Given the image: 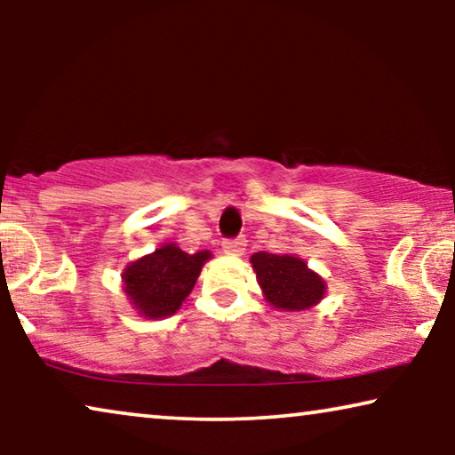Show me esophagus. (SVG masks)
<instances>
[{
  "label": "esophagus",
  "instance_id": "obj_1",
  "mask_svg": "<svg viewBox=\"0 0 455 455\" xmlns=\"http://www.w3.org/2000/svg\"><path fill=\"white\" fill-rule=\"evenodd\" d=\"M246 251V240L235 238V240H226L223 242V252L229 254V257H242Z\"/></svg>",
  "mask_w": 455,
  "mask_h": 455
}]
</instances>
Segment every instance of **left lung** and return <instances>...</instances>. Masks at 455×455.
<instances>
[{"instance_id": "obj_1", "label": "left lung", "mask_w": 455, "mask_h": 455, "mask_svg": "<svg viewBox=\"0 0 455 455\" xmlns=\"http://www.w3.org/2000/svg\"><path fill=\"white\" fill-rule=\"evenodd\" d=\"M251 263L260 291L273 308L300 313L316 307L325 298V279L296 254L254 252Z\"/></svg>"}]
</instances>
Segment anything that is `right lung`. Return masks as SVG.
<instances>
[{
	"instance_id": "right-lung-1",
	"label": "right lung",
	"mask_w": 455,
	"mask_h": 455,
	"mask_svg": "<svg viewBox=\"0 0 455 455\" xmlns=\"http://www.w3.org/2000/svg\"><path fill=\"white\" fill-rule=\"evenodd\" d=\"M211 257V251L188 254L173 242H165L124 269V291L140 316L167 319L182 307Z\"/></svg>"
}]
</instances>
